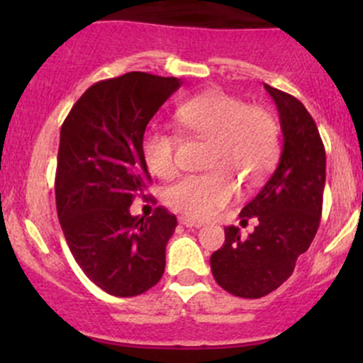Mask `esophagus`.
<instances>
[{
	"label": "esophagus",
	"instance_id": "obj_1",
	"mask_svg": "<svg viewBox=\"0 0 363 363\" xmlns=\"http://www.w3.org/2000/svg\"><path fill=\"white\" fill-rule=\"evenodd\" d=\"M179 223L184 226H188V228H202V223L193 221V219H189V218H181L179 219Z\"/></svg>",
	"mask_w": 363,
	"mask_h": 363
}]
</instances>
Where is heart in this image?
<instances>
[{
	"label": "heart",
	"mask_w": 363,
	"mask_h": 363,
	"mask_svg": "<svg viewBox=\"0 0 363 363\" xmlns=\"http://www.w3.org/2000/svg\"><path fill=\"white\" fill-rule=\"evenodd\" d=\"M177 123L195 137L211 140L208 174L186 175L164 191L170 208L193 219H207L239 193L235 178L247 184L262 181L279 152V126L267 108L212 89L184 101L175 112ZM142 156L161 179L177 170V138L160 130L142 137Z\"/></svg>",
	"instance_id": "1"
}]
</instances>
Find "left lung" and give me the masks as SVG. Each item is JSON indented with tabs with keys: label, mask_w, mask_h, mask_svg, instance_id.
<instances>
[{
	"label": "left lung",
	"mask_w": 363,
	"mask_h": 363,
	"mask_svg": "<svg viewBox=\"0 0 363 363\" xmlns=\"http://www.w3.org/2000/svg\"><path fill=\"white\" fill-rule=\"evenodd\" d=\"M279 111L283 151L258 195L240 211L242 221L258 218L255 232L240 239L225 228V244L211 256L216 283L228 294L259 298L294 274L296 258L309 250L323 208L325 145L307 108L291 94L270 87Z\"/></svg>",
	"instance_id": "obj_1"
}]
</instances>
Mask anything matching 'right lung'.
<instances>
[{"mask_svg":"<svg viewBox=\"0 0 363 363\" xmlns=\"http://www.w3.org/2000/svg\"><path fill=\"white\" fill-rule=\"evenodd\" d=\"M175 77L130 72L93 84L61 126L56 207L73 258L113 296L147 291L164 272V247L177 218L156 207L130 214L151 175L142 137L158 108L179 89Z\"/></svg>","mask_w":363,"mask_h":363,"instance_id":"add662e5","label":"right lung"}]
</instances>
